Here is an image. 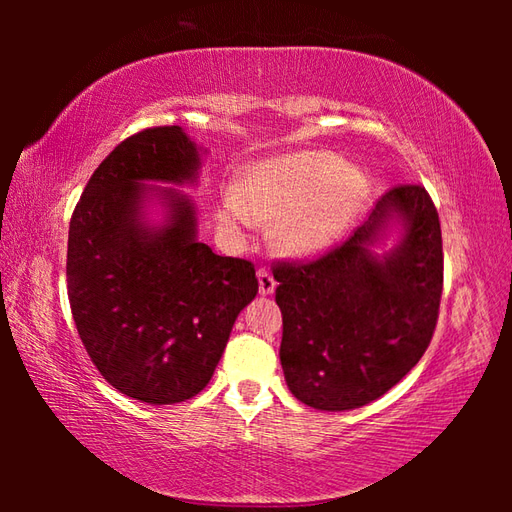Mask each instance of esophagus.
I'll use <instances>...</instances> for the list:
<instances>
[{
  "mask_svg": "<svg viewBox=\"0 0 512 512\" xmlns=\"http://www.w3.org/2000/svg\"><path fill=\"white\" fill-rule=\"evenodd\" d=\"M257 279H259V295L262 297H270L277 288V281L275 277L268 273V270H259L257 273Z\"/></svg>",
  "mask_w": 512,
  "mask_h": 512,
  "instance_id": "esophagus-1",
  "label": "esophagus"
}]
</instances>
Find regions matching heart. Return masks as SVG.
Masks as SVG:
<instances>
[{
  "label": "heart",
  "mask_w": 512,
  "mask_h": 512,
  "mask_svg": "<svg viewBox=\"0 0 512 512\" xmlns=\"http://www.w3.org/2000/svg\"><path fill=\"white\" fill-rule=\"evenodd\" d=\"M365 173L328 151H295L257 160L226 187L215 220L242 237L257 220L273 222L270 242L281 255L310 259L345 235L367 200Z\"/></svg>",
  "instance_id": "1"
}]
</instances>
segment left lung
<instances>
[{"mask_svg": "<svg viewBox=\"0 0 512 512\" xmlns=\"http://www.w3.org/2000/svg\"><path fill=\"white\" fill-rule=\"evenodd\" d=\"M279 358L292 396L350 411L400 383L431 343L442 295L438 211L418 184L387 191L317 262L275 266Z\"/></svg>", "mask_w": 512, "mask_h": 512, "instance_id": "1", "label": "left lung"}]
</instances>
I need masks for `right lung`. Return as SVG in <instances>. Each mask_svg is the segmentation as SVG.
<instances>
[{
    "label": "right lung",
    "instance_id": "right-lung-1",
    "mask_svg": "<svg viewBox=\"0 0 512 512\" xmlns=\"http://www.w3.org/2000/svg\"><path fill=\"white\" fill-rule=\"evenodd\" d=\"M206 149L182 127L123 140L85 187L68 235V297L81 341L121 394L173 405L209 385L257 295L255 268L198 239ZM167 183V188H160Z\"/></svg>",
    "mask_w": 512,
    "mask_h": 512
}]
</instances>
